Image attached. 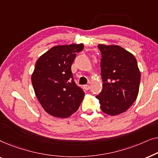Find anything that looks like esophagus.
Listing matches in <instances>:
<instances>
[{
	"mask_svg": "<svg viewBox=\"0 0 158 158\" xmlns=\"http://www.w3.org/2000/svg\"><path fill=\"white\" fill-rule=\"evenodd\" d=\"M83 88L85 89V90H88L90 89V85H83Z\"/></svg>",
	"mask_w": 158,
	"mask_h": 158,
	"instance_id": "obj_1",
	"label": "esophagus"
}]
</instances>
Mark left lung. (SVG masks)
Returning a JSON list of instances; mask_svg holds the SVG:
<instances>
[{"label": "left lung", "mask_w": 158, "mask_h": 158, "mask_svg": "<svg viewBox=\"0 0 158 158\" xmlns=\"http://www.w3.org/2000/svg\"><path fill=\"white\" fill-rule=\"evenodd\" d=\"M103 88L96 98L105 114L118 115L136 101L141 75L132 54L117 45L98 44Z\"/></svg>", "instance_id": "1"}]
</instances>
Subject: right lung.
Segmentation results:
<instances>
[{
  "label": "right lung",
  "instance_id": "obj_1",
  "mask_svg": "<svg viewBox=\"0 0 158 158\" xmlns=\"http://www.w3.org/2000/svg\"><path fill=\"white\" fill-rule=\"evenodd\" d=\"M83 44L52 47L36 62L31 83L36 96L45 111L67 118L77 111L85 93L73 79L71 65Z\"/></svg>",
  "mask_w": 158,
  "mask_h": 158
}]
</instances>
